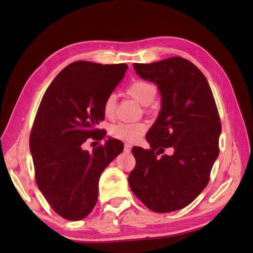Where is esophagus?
Wrapping results in <instances>:
<instances>
[{
    "instance_id": "1",
    "label": "esophagus",
    "mask_w": 253,
    "mask_h": 253,
    "mask_svg": "<svg viewBox=\"0 0 253 253\" xmlns=\"http://www.w3.org/2000/svg\"><path fill=\"white\" fill-rule=\"evenodd\" d=\"M131 149H132V144H129V143H126L125 144V151L126 152H131Z\"/></svg>"
}]
</instances>
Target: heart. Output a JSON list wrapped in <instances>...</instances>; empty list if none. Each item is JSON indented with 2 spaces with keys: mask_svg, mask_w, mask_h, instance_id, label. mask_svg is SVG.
<instances>
[{
  "mask_svg": "<svg viewBox=\"0 0 253 253\" xmlns=\"http://www.w3.org/2000/svg\"><path fill=\"white\" fill-rule=\"evenodd\" d=\"M126 94L134 98L135 100L143 104L145 108L150 109L151 103L154 101L157 94L155 84L144 80H136L131 83L126 88ZM116 95L110 94L103 102V114L108 119H112L116 112ZM147 131V126L143 122H120L111 127L110 134L112 137L122 141L135 142Z\"/></svg>",
  "mask_w": 253,
  "mask_h": 253,
  "instance_id": "1",
  "label": "heart"
}]
</instances>
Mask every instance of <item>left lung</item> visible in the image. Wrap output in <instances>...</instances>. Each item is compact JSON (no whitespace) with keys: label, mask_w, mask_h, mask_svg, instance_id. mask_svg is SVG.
<instances>
[{"label":"left lung","mask_w":253,"mask_h":253,"mask_svg":"<svg viewBox=\"0 0 253 253\" xmlns=\"http://www.w3.org/2000/svg\"><path fill=\"white\" fill-rule=\"evenodd\" d=\"M134 68L139 77L157 84L162 111L145 136L151 149H132L136 165L128 185L152 211L179 210L192 203L210 180L219 153L217 106L204 74L185 58L135 63ZM171 146L174 154L164 155V149Z\"/></svg>","instance_id":"8db88e82"}]
</instances>
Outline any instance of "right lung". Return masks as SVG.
<instances>
[{"label":"right lung","instance_id":"1","mask_svg":"<svg viewBox=\"0 0 253 253\" xmlns=\"http://www.w3.org/2000/svg\"><path fill=\"white\" fill-rule=\"evenodd\" d=\"M127 65L76 61L52 80L37 111L29 148L37 186L58 215L68 220L86 217L98 200L103 170L124 150L109 139L84 151L88 139L102 140L103 102L124 79Z\"/></svg>","mask_w":253,"mask_h":253}]
</instances>
